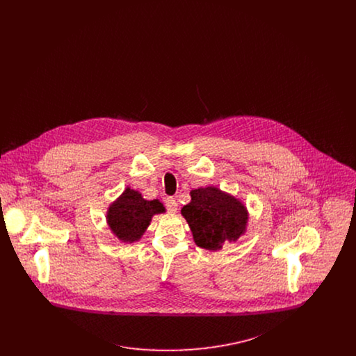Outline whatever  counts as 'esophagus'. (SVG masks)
Instances as JSON below:
<instances>
[{
  "mask_svg": "<svg viewBox=\"0 0 356 356\" xmlns=\"http://www.w3.org/2000/svg\"><path fill=\"white\" fill-rule=\"evenodd\" d=\"M165 207H167V209L172 212V213H175L176 211H177V203H176V200L173 199V197H168L167 200H165Z\"/></svg>",
  "mask_w": 356,
  "mask_h": 356,
  "instance_id": "esophagus-1",
  "label": "esophagus"
}]
</instances>
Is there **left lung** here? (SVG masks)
I'll list each match as a JSON object with an SVG mask.
<instances>
[{"mask_svg":"<svg viewBox=\"0 0 356 356\" xmlns=\"http://www.w3.org/2000/svg\"><path fill=\"white\" fill-rule=\"evenodd\" d=\"M181 215L196 245L208 251H219L225 241L235 243L247 231V207L218 186L192 189Z\"/></svg>","mask_w":356,"mask_h":356,"instance_id":"left-lung-1","label":"left lung"}]
</instances>
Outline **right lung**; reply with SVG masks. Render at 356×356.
<instances>
[{"label": "right lung", "mask_w": 356, "mask_h": 356, "mask_svg": "<svg viewBox=\"0 0 356 356\" xmlns=\"http://www.w3.org/2000/svg\"><path fill=\"white\" fill-rule=\"evenodd\" d=\"M164 212L165 207L160 200H145L138 191L128 186L109 205L106 224L120 241L135 243L144 235L153 216Z\"/></svg>", "instance_id": "1"}]
</instances>
